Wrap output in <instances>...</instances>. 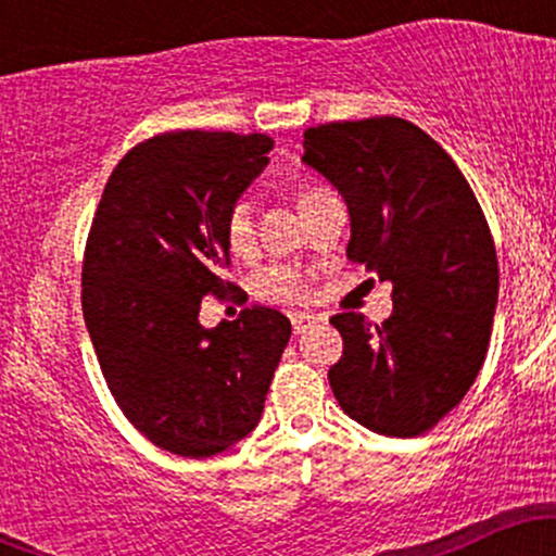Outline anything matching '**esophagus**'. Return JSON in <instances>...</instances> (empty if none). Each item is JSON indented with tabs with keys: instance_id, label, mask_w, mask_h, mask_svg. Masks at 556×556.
I'll list each match as a JSON object with an SVG mask.
<instances>
[{
	"instance_id": "1",
	"label": "esophagus",
	"mask_w": 556,
	"mask_h": 556,
	"mask_svg": "<svg viewBox=\"0 0 556 556\" xmlns=\"http://www.w3.org/2000/svg\"><path fill=\"white\" fill-rule=\"evenodd\" d=\"M318 321H321V316L316 314H292V331H295V334H303L305 329H311Z\"/></svg>"
}]
</instances>
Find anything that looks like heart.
I'll list each match as a JSON object with an SVG mask.
<instances>
[{
    "instance_id": "obj_1",
    "label": "heart",
    "mask_w": 556,
    "mask_h": 556,
    "mask_svg": "<svg viewBox=\"0 0 556 556\" xmlns=\"http://www.w3.org/2000/svg\"><path fill=\"white\" fill-rule=\"evenodd\" d=\"M324 188H305L300 193V206H305L308 201H314L316 195H321ZM225 235L227 245L235 253H248L253 248V206L251 201H235L232 208L227 212L225 219ZM258 292L266 298L282 300V303H300V300L308 298V285H305L303 274L295 269H287V266H271V269L258 274Z\"/></svg>"
}]
</instances>
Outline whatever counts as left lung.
Wrapping results in <instances>:
<instances>
[{"mask_svg":"<svg viewBox=\"0 0 556 556\" xmlns=\"http://www.w3.org/2000/svg\"><path fill=\"white\" fill-rule=\"evenodd\" d=\"M303 164L344 198L348 258L392 285L381 327L337 314L329 384L350 418L418 437L465 397L486 358L500 266L473 190L452 156L400 117L305 130Z\"/></svg>","mask_w":556,"mask_h":556,"instance_id":"8db88e82","label":"left lung"}]
</instances>
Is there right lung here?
Masks as SVG:
<instances>
[{"label": "right lung", "mask_w": 556, "mask_h": 556, "mask_svg": "<svg viewBox=\"0 0 556 556\" xmlns=\"http://www.w3.org/2000/svg\"><path fill=\"white\" fill-rule=\"evenodd\" d=\"M253 132H164L112 172L83 264V318L125 418L180 457H212L258 426L290 318L253 305L198 321L229 264L227 212L269 164Z\"/></svg>", "instance_id": "1"}]
</instances>
